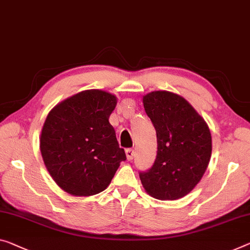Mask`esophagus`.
<instances>
[{
    "instance_id": "34e87169",
    "label": "esophagus",
    "mask_w": 250,
    "mask_h": 250,
    "mask_svg": "<svg viewBox=\"0 0 250 250\" xmlns=\"http://www.w3.org/2000/svg\"><path fill=\"white\" fill-rule=\"evenodd\" d=\"M125 153H126V156H127L128 161H132L134 159V156H135V151H134L133 148H127L125 151Z\"/></svg>"
}]
</instances>
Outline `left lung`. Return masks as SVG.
<instances>
[{"label": "left lung", "mask_w": 250, "mask_h": 250, "mask_svg": "<svg viewBox=\"0 0 250 250\" xmlns=\"http://www.w3.org/2000/svg\"><path fill=\"white\" fill-rule=\"evenodd\" d=\"M145 113L156 130L157 154L140 172L145 191L159 200H176L194 189L208 167L212 143L205 120L181 96L152 91L143 97Z\"/></svg>", "instance_id": "1"}]
</instances>
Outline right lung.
I'll return each mask as SVG.
<instances>
[{
	"label": "right lung",
	"mask_w": 250,
	"mask_h": 250,
	"mask_svg": "<svg viewBox=\"0 0 250 250\" xmlns=\"http://www.w3.org/2000/svg\"><path fill=\"white\" fill-rule=\"evenodd\" d=\"M116 104L114 95L90 89L64 99L48 114L40 151L51 178L67 193L88 197L104 191L126 160L108 121Z\"/></svg>",
	"instance_id": "right-lung-1"
}]
</instances>
